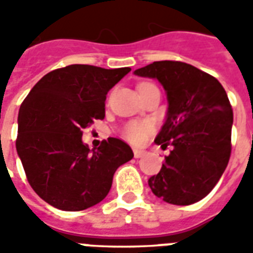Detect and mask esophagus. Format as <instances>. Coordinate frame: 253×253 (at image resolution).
<instances>
[{"label": "esophagus", "instance_id": "34e87169", "mask_svg": "<svg viewBox=\"0 0 253 253\" xmlns=\"http://www.w3.org/2000/svg\"><path fill=\"white\" fill-rule=\"evenodd\" d=\"M144 154H146V152L141 151V150H137V148H135V150H133V155H135V158H141Z\"/></svg>", "mask_w": 253, "mask_h": 253}]
</instances>
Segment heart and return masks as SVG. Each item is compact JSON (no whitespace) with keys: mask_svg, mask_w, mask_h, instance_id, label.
Returning a JSON list of instances; mask_svg holds the SVG:
<instances>
[{"mask_svg":"<svg viewBox=\"0 0 253 253\" xmlns=\"http://www.w3.org/2000/svg\"><path fill=\"white\" fill-rule=\"evenodd\" d=\"M152 132V125L150 123H130L123 130V136L130 143L140 144L146 141L148 135Z\"/></svg>","mask_w":253,"mask_h":253,"instance_id":"1","label":"heart"}]
</instances>
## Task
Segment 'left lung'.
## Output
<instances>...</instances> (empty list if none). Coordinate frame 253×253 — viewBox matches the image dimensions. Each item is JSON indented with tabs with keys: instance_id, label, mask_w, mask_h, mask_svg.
I'll return each mask as SVG.
<instances>
[{
	"instance_id": "obj_1",
	"label": "left lung",
	"mask_w": 253,
	"mask_h": 253,
	"mask_svg": "<svg viewBox=\"0 0 253 253\" xmlns=\"http://www.w3.org/2000/svg\"><path fill=\"white\" fill-rule=\"evenodd\" d=\"M133 73L157 79L169 103L155 143L173 150L148 185L166 203H196L215 187L230 158L233 110L226 91L211 75L180 61H155Z\"/></svg>"
}]
</instances>
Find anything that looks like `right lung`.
<instances>
[{
    "label": "right lung",
    "mask_w": 253,
    "mask_h": 253,
    "mask_svg": "<svg viewBox=\"0 0 253 253\" xmlns=\"http://www.w3.org/2000/svg\"><path fill=\"white\" fill-rule=\"evenodd\" d=\"M130 68L65 66L38 82L17 117L19 154L32 189L55 209L80 211L102 202L116 170L133 158L116 137L89 150L83 129L105 118L106 95Z\"/></svg>",
    "instance_id": "right-lung-1"
}]
</instances>
